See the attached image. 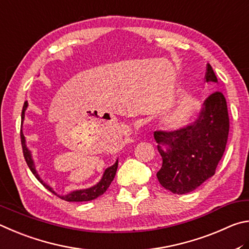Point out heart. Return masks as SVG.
<instances>
[{
    "label": "heart",
    "mask_w": 249,
    "mask_h": 249,
    "mask_svg": "<svg viewBox=\"0 0 249 249\" xmlns=\"http://www.w3.org/2000/svg\"><path fill=\"white\" fill-rule=\"evenodd\" d=\"M202 103L195 94H186L178 100L165 118L167 127L182 129L189 125L201 111Z\"/></svg>",
    "instance_id": "obj_1"
}]
</instances>
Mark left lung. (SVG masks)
<instances>
[{
    "label": "left lung",
    "instance_id": "left-lung-1",
    "mask_svg": "<svg viewBox=\"0 0 249 249\" xmlns=\"http://www.w3.org/2000/svg\"><path fill=\"white\" fill-rule=\"evenodd\" d=\"M207 82H217L207 64ZM193 124L173 131L154 132L163 164L156 174L160 184L173 194L184 195L215 174L228 142L230 119L224 95L215 91L204 100Z\"/></svg>",
    "mask_w": 249,
    "mask_h": 249
}]
</instances>
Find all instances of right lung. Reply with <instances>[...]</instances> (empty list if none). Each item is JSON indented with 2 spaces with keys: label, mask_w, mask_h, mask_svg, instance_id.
I'll return each mask as SVG.
<instances>
[{
  "label": "right lung",
  "mask_w": 249,
  "mask_h": 249,
  "mask_svg": "<svg viewBox=\"0 0 249 249\" xmlns=\"http://www.w3.org/2000/svg\"><path fill=\"white\" fill-rule=\"evenodd\" d=\"M27 107H28V103L25 102L24 106H23V110H21V125H23V121L25 118V111H26V109H27ZM20 141H21V146H23V153H24L25 160H26V163H27L29 169L35 175V177H36L37 179L40 181L48 190L50 191V193H52L55 196H58V197H60L62 200H65V201L82 202V201H90V200H94L97 197H99V196H102L104 193H106L108 187L110 186L111 181L113 180V178H115L117 168H118V160H117V162L112 165V166L108 167L106 171L104 172L102 179H100L99 182H97L95 186L90 187V188H87V189L74 190V191H72V193L68 194L67 196H59L58 194L54 193V190L52 189L49 185H47L46 182L43 181L40 177H39L38 173L36 171V166H35V164H34V160L32 158V153H30V151L28 150L27 145H26L25 137H24L23 131H21V128H20Z\"/></svg>",
  "instance_id": "obj_1"
}]
</instances>
